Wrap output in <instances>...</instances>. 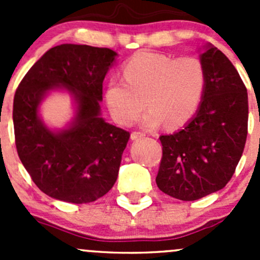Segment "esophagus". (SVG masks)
<instances>
[{
    "label": "esophagus",
    "mask_w": 260,
    "mask_h": 260,
    "mask_svg": "<svg viewBox=\"0 0 260 260\" xmlns=\"http://www.w3.org/2000/svg\"><path fill=\"white\" fill-rule=\"evenodd\" d=\"M145 133L143 132H138V131H135V132L131 133V137H132V140H137V138H143L145 137Z\"/></svg>",
    "instance_id": "1"
}]
</instances>
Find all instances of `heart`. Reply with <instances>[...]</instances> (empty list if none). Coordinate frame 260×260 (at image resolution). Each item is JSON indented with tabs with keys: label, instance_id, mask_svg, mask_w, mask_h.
<instances>
[{
	"label": "heart",
	"instance_id": "obj_1",
	"mask_svg": "<svg viewBox=\"0 0 260 260\" xmlns=\"http://www.w3.org/2000/svg\"><path fill=\"white\" fill-rule=\"evenodd\" d=\"M123 78L108 81L109 111L118 123L132 125L147 104L149 109L142 120L146 128L164 122L170 128L186 124L198 112L208 84L205 65L199 57L176 59L152 51L137 52L128 59Z\"/></svg>",
	"mask_w": 260,
	"mask_h": 260
}]
</instances>
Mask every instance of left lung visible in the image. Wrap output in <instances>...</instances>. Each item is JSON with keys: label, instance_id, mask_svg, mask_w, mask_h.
<instances>
[{"label": "left lung", "instance_id": "8db88e82", "mask_svg": "<svg viewBox=\"0 0 260 260\" xmlns=\"http://www.w3.org/2000/svg\"><path fill=\"white\" fill-rule=\"evenodd\" d=\"M208 84L195 117L179 132L161 136L156 183L162 192L193 201L225 187L248 135V93L239 73L217 48L201 55Z\"/></svg>", "mask_w": 260, "mask_h": 260}]
</instances>
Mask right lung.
<instances>
[{"label":"right lung","instance_id":"obj_1","mask_svg":"<svg viewBox=\"0 0 260 260\" xmlns=\"http://www.w3.org/2000/svg\"><path fill=\"white\" fill-rule=\"evenodd\" d=\"M115 52L62 44L46 51L18 84L14 98L15 143L35 185L73 204L98 200L113 187L129 132L99 117L103 80ZM57 85L76 95L78 114L68 130L49 131L37 117L43 94Z\"/></svg>","mask_w":260,"mask_h":260}]
</instances>
